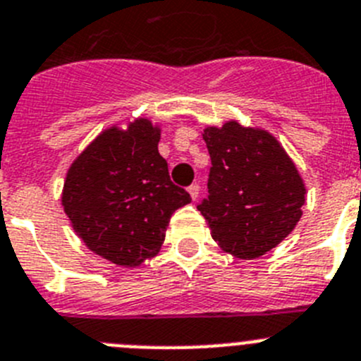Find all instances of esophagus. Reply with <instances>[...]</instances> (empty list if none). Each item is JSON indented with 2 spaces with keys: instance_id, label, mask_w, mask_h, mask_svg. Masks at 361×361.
Returning a JSON list of instances; mask_svg holds the SVG:
<instances>
[{
  "instance_id": "esophagus-1",
  "label": "esophagus",
  "mask_w": 361,
  "mask_h": 361,
  "mask_svg": "<svg viewBox=\"0 0 361 361\" xmlns=\"http://www.w3.org/2000/svg\"><path fill=\"white\" fill-rule=\"evenodd\" d=\"M187 192H188V194H190L192 200L196 201L197 197H200V185H197V183H192L190 187L187 188Z\"/></svg>"
}]
</instances>
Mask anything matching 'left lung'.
Returning a JSON list of instances; mask_svg holds the SVG:
<instances>
[{
    "instance_id": "8db88e82",
    "label": "left lung",
    "mask_w": 361,
    "mask_h": 361,
    "mask_svg": "<svg viewBox=\"0 0 361 361\" xmlns=\"http://www.w3.org/2000/svg\"><path fill=\"white\" fill-rule=\"evenodd\" d=\"M212 158L208 197L197 204L222 251L252 260L292 233L306 187L281 144L262 128L228 121L203 130Z\"/></svg>"
}]
</instances>
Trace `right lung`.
Returning a JSON list of instances; mask_svg holds the SVG:
<instances>
[{
  "label": "right lung",
  "instance_id": "1",
  "mask_svg": "<svg viewBox=\"0 0 361 361\" xmlns=\"http://www.w3.org/2000/svg\"><path fill=\"white\" fill-rule=\"evenodd\" d=\"M160 128L146 117L110 126L67 171L62 207L87 247L123 267L157 257L171 215L190 203L158 153Z\"/></svg>",
  "mask_w": 361,
  "mask_h": 361
}]
</instances>
